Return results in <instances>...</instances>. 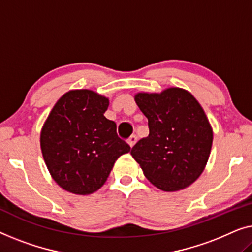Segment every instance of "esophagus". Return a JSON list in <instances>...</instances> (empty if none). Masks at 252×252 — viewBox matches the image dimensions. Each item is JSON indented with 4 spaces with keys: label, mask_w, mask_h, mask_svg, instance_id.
<instances>
[{
    "label": "esophagus",
    "mask_w": 252,
    "mask_h": 252,
    "mask_svg": "<svg viewBox=\"0 0 252 252\" xmlns=\"http://www.w3.org/2000/svg\"><path fill=\"white\" fill-rule=\"evenodd\" d=\"M136 142H137V137L135 135H132L128 140H127V143L129 144L130 148H133L134 146H135Z\"/></svg>",
    "instance_id": "34e87169"
}]
</instances>
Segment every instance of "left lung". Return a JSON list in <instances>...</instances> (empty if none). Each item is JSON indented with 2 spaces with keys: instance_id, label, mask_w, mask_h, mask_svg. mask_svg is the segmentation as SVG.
<instances>
[{
  "instance_id": "left-lung-1",
  "label": "left lung",
  "mask_w": 252,
  "mask_h": 252,
  "mask_svg": "<svg viewBox=\"0 0 252 252\" xmlns=\"http://www.w3.org/2000/svg\"><path fill=\"white\" fill-rule=\"evenodd\" d=\"M134 99L149 125V135L130 151L144 177L163 191L189 187L204 171L212 148L213 130L202 105L180 87L140 92Z\"/></svg>"
}]
</instances>
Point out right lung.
I'll use <instances>...</instances> for the list:
<instances>
[{
    "label": "right lung",
    "instance_id": "add662e5",
    "mask_svg": "<svg viewBox=\"0 0 252 252\" xmlns=\"http://www.w3.org/2000/svg\"><path fill=\"white\" fill-rule=\"evenodd\" d=\"M109 98L91 89H72L51 109L40 133L44 163L54 181L75 195L105 184L115 161L130 147L105 118Z\"/></svg>",
    "mask_w": 252,
    "mask_h": 252
}]
</instances>
